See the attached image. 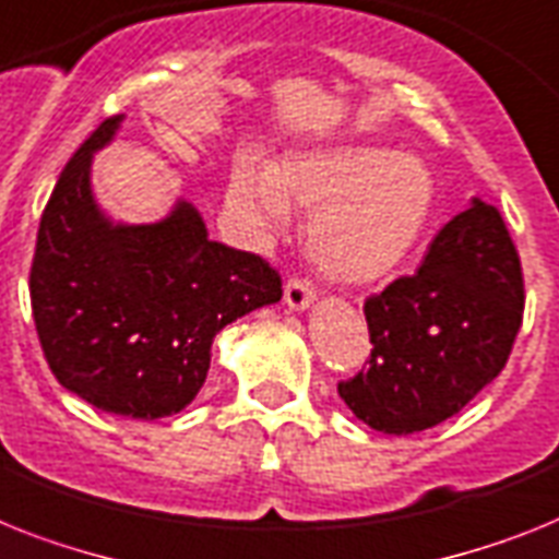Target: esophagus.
<instances>
[{
	"mask_svg": "<svg viewBox=\"0 0 559 559\" xmlns=\"http://www.w3.org/2000/svg\"><path fill=\"white\" fill-rule=\"evenodd\" d=\"M313 299H317V294H313L311 285L302 283V280H288V283H285V306H288L290 311H306V308L313 306Z\"/></svg>",
	"mask_w": 559,
	"mask_h": 559,
	"instance_id": "34e87169",
	"label": "esophagus"
}]
</instances>
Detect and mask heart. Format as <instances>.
Masks as SVG:
<instances>
[{
	"label": "heart",
	"mask_w": 559,
	"mask_h": 559,
	"mask_svg": "<svg viewBox=\"0 0 559 559\" xmlns=\"http://www.w3.org/2000/svg\"><path fill=\"white\" fill-rule=\"evenodd\" d=\"M228 205L257 234L283 230L288 211H311L306 248L317 271L340 285H371L419 246L435 211V177L423 159L385 147H306L271 165L239 159Z\"/></svg>",
	"instance_id": "obj_1"
}]
</instances>
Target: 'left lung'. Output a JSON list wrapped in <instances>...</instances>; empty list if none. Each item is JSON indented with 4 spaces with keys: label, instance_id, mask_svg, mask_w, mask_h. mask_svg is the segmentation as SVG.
Wrapping results in <instances>:
<instances>
[{
    "label": "left lung",
    "instance_id": "1",
    "mask_svg": "<svg viewBox=\"0 0 559 559\" xmlns=\"http://www.w3.org/2000/svg\"><path fill=\"white\" fill-rule=\"evenodd\" d=\"M523 302L520 257L500 211L474 197L431 239L417 274L368 299L371 359L336 391L382 435L440 426L506 368Z\"/></svg>",
    "mask_w": 559,
    "mask_h": 559
}]
</instances>
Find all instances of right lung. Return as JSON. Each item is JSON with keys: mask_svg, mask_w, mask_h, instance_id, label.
<instances>
[{"mask_svg": "<svg viewBox=\"0 0 559 559\" xmlns=\"http://www.w3.org/2000/svg\"><path fill=\"white\" fill-rule=\"evenodd\" d=\"M110 117L64 165L36 237L31 306L62 389L99 412L159 419L193 403L214 336L283 299L280 274L214 242L179 197L156 223H114L91 186L94 154L114 142Z\"/></svg>", "mask_w": 559, "mask_h": 559, "instance_id": "1", "label": "right lung"}]
</instances>
